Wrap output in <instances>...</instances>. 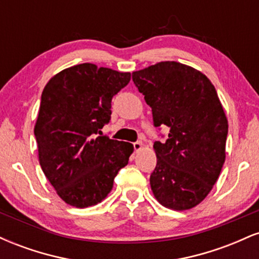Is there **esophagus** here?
<instances>
[{"mask_svg":"<svg viewBox=\"0 0 259 259\" xmlns=\"http://www.w3.org/2000/svg\"><path fill=\"white\" fill-rule=\"evenodd\" d=\"M133 146H134V150H135V151H139V150H141L142 144H141V142H140V141H136V142H134Z\"/></svg>","mask_w":259,"mask_h":259,"instance_id":"34e87169","label":"esophagus"}]
</instances>
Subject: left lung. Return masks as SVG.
I'll return each instance as SVG.
<instances>
[{
    "instance_id": "left-lung-1",
    "label": "left lung",
    "mask_w": 259,
    "mask_h": 259,
    "mask_svg": "<svg viewBox=\"0 0 259 259\" xmlns=\"http://www.w3.org/2000/svg\"><path fill=\"white\" fill-rule=\"evenodd\" d=\"M133 81L152 109L153 125L169 127L165 141L153 144L157 164L150 184L154 197L171 209L197 206L225 160L228 120L214 86L201 72L178 62L134 72Z\"/></svg>"
}]
</instances>
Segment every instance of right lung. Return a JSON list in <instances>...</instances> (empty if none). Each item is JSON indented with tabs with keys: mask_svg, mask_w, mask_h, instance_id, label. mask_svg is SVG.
I'll return each instance as SVG.
<instances>
[{
	"mask_svg": "<svg viewBox=\"0 0 259 259\" xmlns=\"http://www.w3.org/2000/svg\"><path fill=\"white\" fill-rule=\"evenodd\" d=\"M129 81L130 73L82 63L62 70L45 86L34 129L38 160L70 206L102 201L127 164L133 145L98 134L111 120L113 96Z\"/></svg>",
	"mask_w": 259,
	"mask_h": 259,
	"instance_id": "obj_1",
	"label": "right lung"
}]
</instances>
